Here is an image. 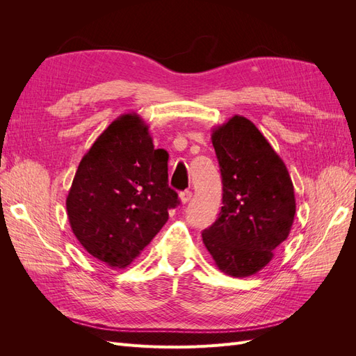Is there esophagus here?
<instances>
[{
  "label": "esophagus",
  "instance_id": "esophagus-1",
  "mask_svg": "<svg viewBox=\"0 0 356 356\" xmlns=\"http://www.w3.org/2000/svg\"><path fill=\"white\" fill-rule=\"evenodd\" d=\"M191 196H193V193L190 190H186V191H182L181 195H179V200H181L182 204H186V203H188L191 200Z\"/></svg>",
  "mask_w": 356,
  "mask_h": 356
}]
</instances>
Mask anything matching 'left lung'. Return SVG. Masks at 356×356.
Returning <instances> with one entry per match:
<instances>
[{
	"instance_id": "1",
	"label": "left lung",
	"mask_w": 356,
	"mask_h": 356,
	"mask_svg": "<svg viewBox=\"0 0 356 356\" xmlns=\"http://www.w3.org/2000/svg\"><path fill=\"white\" fill-rule=\"evenodd\" d=\"M222 207L202 239L225 275L246 277L272 261L294 222V186L282 159L242 115L212 129Z\"/></svg>"
}]
</instances>
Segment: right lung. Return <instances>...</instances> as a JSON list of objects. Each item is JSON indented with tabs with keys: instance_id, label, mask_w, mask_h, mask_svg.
<instances>
[{
	"instance_id": "right-lung-1",
	"label": "right lung",
	"mask_w": 356,
	"mask_h": 356,
	"mask_svg": "<svg viewBox=\"0 0 356 356\" xmlns=\"http://www.w3.org/2000/svg\"><path fill=\"white\" fill-rule=\"evenodd\" d=\"M168 159L135 113L115 118L84 154L67 212L75 238L96 260L127 267L166 224L179 203L168 184Z\"/></svg>"
}]
</instances>
